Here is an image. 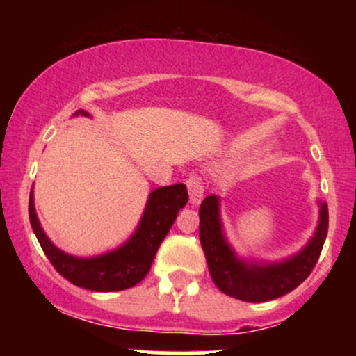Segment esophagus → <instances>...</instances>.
<instances>
[{
	"label": "esophagus",
	"instance_id": "1",
	"mask_svg": "<svg viewBox=\"0 0 356 356\" xmlns=\"http://www.w3.org/2000/svg\"><path fill=\"white\" fill-rule=\"evenodd\" d=\"M187 191H189V199L192 206H197L204 197V182L197 174H191L186 181Z\"/></svg>",
	"mask_w": 356,
	"mask_h": 356
}]
</instances>
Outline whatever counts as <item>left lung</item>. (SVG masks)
<instances>
[{"mask_svg":"<svg viewBox=\"0 0 356 356\" xmlns=\"http://www.w3.org/2000/svg\"><path fill=\"white\" fill-rule=\"evenodd\" d=\"M199 239L214 284L224 295L263 303L293 291L312 275L328 234V206L320 202V222L305 249L281 263H246L234 254L222 234L219 197L207 195L199 207Z\"/></svg>","mask_w":356,"mask_h":356,"instance_id":"1","label":"left lung"}]
</instances>
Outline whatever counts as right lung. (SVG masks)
<instances>
[{
  "instance_id": "1",
  "label": "right lung",
  "mask_w": 356,
  "mask_h": 356,
  "mask_svg": "<svg viewBox=\"0 0 356 356\" xmlns=\"http://www.w3.org/2000/svg\"><path fill=\"white\" fill-rule=\"evenodd\" d=\"M79 113L88 115L85 110H79L75 115ZM187 199H189V194L184 184H174V186L159 187L152 191L140 224L132 238L115 251L97 257H87V259L73 257L53 246L36 218L33 191L30 192L28 212H30V222L40 246L50 259L53 268L65 280L79 288L92 289V291H122V289H129L138 284L147 276L159 246L172 227L179 211L187 204Z\"/></svg>"
}]
</instances>
